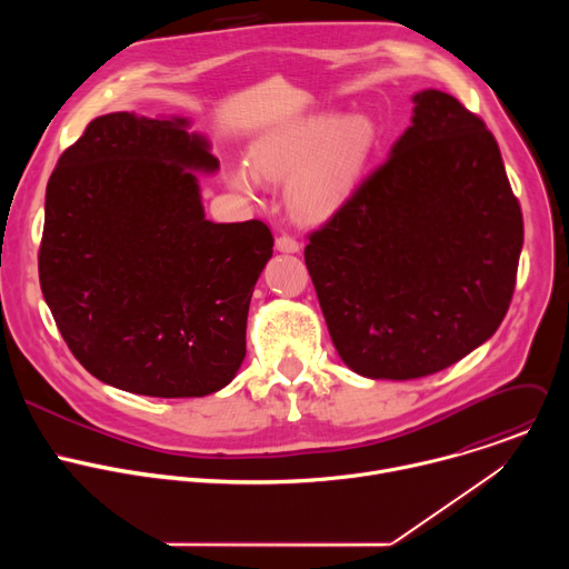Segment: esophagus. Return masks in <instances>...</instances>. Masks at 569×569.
<instances>
[{
	"instance_id": "obj_1",
	"label": "esophagus",
	"mask_w": 569,
	"mask_h": 569,
	"mask_svg": "<svg viewBox=\"0 0 569 569\" xmlns=\"http://www.w3.org/2000/svg\"><path fill=\"white\" fill-rule=\"evenodd\" d=\"M277 250L279 252H283V254H297L299 250H301V246H299V242L292 238V236H279L277 238Z\"/></svg>"
}]
</instances>
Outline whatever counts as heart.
Returning a JSON list of instances; mask_svg holds the SVG:
<instances>
[{
  "label": "heart",
  "instance_id": "heart-1",
  "mask_svg": "<svg viewBox=\"0 0 569 569\" xmlns=\"http://www.w3.org/2000/svg\"><path fill=\"white\" fill-rule=\"evenodd\" d=\"M376 141L378 128L367 114H308L257 139L250 164L231 167L227 182L233 191L254 198L261 180H290V209L303 220H321L351 196Z\"/></svg>",
  "mask_w": 569,
  "mask_h": 569
}]
</instances>
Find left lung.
<instances>
[{
  "instance_id": "left-lung-1",
  "label": "left lung",
  "mask_w": 569,
  "mask_h": 569,
  "mask_svg": "<svg viewBox=\"0 0 569 569\" xmlns=\"http://www.w3.org/2000/svg\"><path fill=\"white\" fill-rule=\"evenodd\" d=\"M412 103L385 164L303 252L342 362L371 380L437 373L489 340L522 252L496 137L441 90Z\"/></svg>"
}]
</instances>
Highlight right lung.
<instances>
[{"mask_svg": "<svg viewBox=\"0 0 569 569\" xmlns=\"http://www.w3.org/2000/svg\"><path fill=\"white\" fill-rule=\"evenodd\" d=\"M191 119L112 112L69 146L47 184L40 286L94 378L154 398L227 387L246 360L248 310L272 259L261 220H207L220 164Z\"/></svg>", "mask_w": 569, "mask_h": 569, "instance_id": "obj_1", "label": "right lung"}]
</instances>
